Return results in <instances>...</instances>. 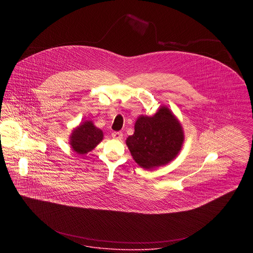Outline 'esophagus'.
Returning <instances> with one entry per match:
<instances>
[{
    "label": "esophagus",
    "mask_w": 253,
    "mask_h": 253,
    "mask_svg": "<svg viewBox=\"0 0 253 253\" xmlns=\"http://www.w3.org/2000/svg\"><path fill=\"white\" fill-rule=\"evenodd\" d=\"M112 137L118 140H121L123 138V133L121 131H114L112 132Z\"/></svg>",
    "instance_id": "esophagus-1"
}]
</instances>
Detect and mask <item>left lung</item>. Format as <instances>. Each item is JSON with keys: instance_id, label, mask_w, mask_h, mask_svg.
<instances>
[{"instance_id": "left-lung-1", "label": "left lung", "mask_w": 253, "mask_h": 253, "mask_svg": "<svg viewBox=\"0 0 253 253\" xmlns=\"http://www.w3.org/2000/svg\"><path fill=\"white\" fill-rule=\"evenodd\" d=\"M179 122L169 109L162 107L153 117L137 119L134 133L126 145L134 161L143 169L164 166L173 160L183 143Z\"/></svg>"}]
</instances>
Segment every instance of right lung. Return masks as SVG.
<instances>
[{"mask_svg": "<svg viewBox=\"0 0 253 253\" xmlns=\"http://www.w3.org/2000/svg\"><path fill=\"white\" fill-rule=\"evenodd\" d=\"M103 138L101 129L95 127L91 122H84L73 131L71 146L80 155L91 151Z\"/></svg>", "mask_w": 253, "mask_h": 253, "instance_id": "add662e5", "label": "right lung"}]
</instances>
